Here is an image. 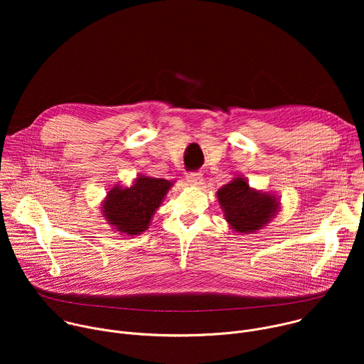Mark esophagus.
<instances>
[{
	"label": "esophagus",
	"instance_id": "1",
	"mask_svg": "<svg viewBox=\"0 0 364 364\" xmlns=\"http://www.w3.org/2000/svg\"><path fill=\"white\" fill-rule=\"evenodd\" d=\"M187 183L193 187H197L203 183V174L201 173H190L187 174Z\"/></svg>",
	"mask_w": 364,
	"mask_h": 364
}]
</instances>
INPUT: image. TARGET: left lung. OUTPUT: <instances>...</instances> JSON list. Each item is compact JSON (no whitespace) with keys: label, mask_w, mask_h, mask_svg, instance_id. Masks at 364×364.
<instances>
[{"label":"left lung","mask_w":364,"mask_h":364,"mask_svg":"<svg viewBox=\"0 0 364 364\" xmlns=\"http://www.w3.org/2000/svg\"><path fill=\"white\" fill-rule=\"evenodd\" d=\"M216 194L226 222L237 235H249L262 229L279 210V200L275 194L249 187L247 180L242 176H236Z\"/></svg>","instance_id":"left-lung-1"}]
</instances>
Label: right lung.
Wrapping results in <instances>:
<instances>
[{
    "instance_id": "1",
    "label": "right lung",
    "mask_w": 364,
    "mask_h": 364,
    "mask_svg": "<svg viewBox=\"0 0 364 364\" xmlns=\"http://www.w3.org/2000/svg\"><path fill=\"white\" fill-rule=\"evenodd\" d=\"M173 181L139 174L132 186L112 187L102 201V215L124 236L144 233L155 210L161 205Z\"/></svg>"
}]
</instances>
